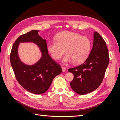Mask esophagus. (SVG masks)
I'll list each match as a JSON object with an SVG mask.
<instances>
[{
	"instance_id": "obj_1",
	"label": "esophagus",
	"mask_w": 120,
	"mask_h": 120,
	"mask_svg": "<svg viewBox=\"0 0 120 120\" xmlns=\"http://www.w3.org/2000/svg\"><path fill=\"white\" fill-rule=\"evenodd\" d=\"M62 72H64L66 70V69L65 67H62Z\"/></svg>"
}]
</instances>
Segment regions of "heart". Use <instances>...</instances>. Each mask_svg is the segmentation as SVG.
<instances>
[{
    "mask_svg": "<svg viewBox=\"0 0 120 120\" xmlns=\"http://www.w3.org/2000/svg\"><path fill=\"white\" fill-rule=\"evenodd\" d=\"M56 41L48 42L47 49L55 60H59L65 53L62 62L67 64L73 62L78 65L83 63L89 55L91 41L88 37L79 33L64 31L58 33Z\"/></svg>",
    "mask_w": 120,
    "mask_h": 120,
    "instance_id": "heart-1",
    "label": "heart"
}]
</instances>
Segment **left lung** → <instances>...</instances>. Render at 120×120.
<instances>
[{
    "mask_svg": "<svg viewBox=\"0 0 120 120\" xmlns=\"http://www.w3.org/2000/svg\"><path fill=\"white\" fill-rule=\"evenodd\" d=\"M93 35V45L88 58L78 66L68 69L74 75L70 86L79 95L87 94L99 87L109 63L105 41L97 32Z\"/></svg>",
    "mask_w": 120,
    "mask_h": 120,
    "instance_id": "8db88e82",
    "label": "left lung"
}]
</instances>
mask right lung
I'll return each mask as SVG.
<instances>
[{
    "mask_svg": "<svg viewBox=\"0 0 120 120\" xmlns=\"http://www.w3.org/2000/svg\"><path fill=\"white\" fill-rule=\"evenodd\" d=\"M39 30H32L19 36L13 44L10 53V62L15 77L25 89L34 94L47 91L55 77L62 72L60 65L48 54L47 44L38 34ZM33 43L39 47L41 57L36 63L27 65L19 58L18 49L20 43Z\"/></svg>",
    "mask_w": 120,
    "mask_h": 120,
    "instance_id": "right-lung-1",
    "label": "right lung"
}]
</instances>
